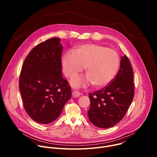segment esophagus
Masks as SVG:
<instances>
[{
	"label": "esophagus",
	"instance_id": "1",
	"mask_svg": "<svg viewBox=\"0 0 157 157\" xmlns=\"http://www.w3.org/2000/svg\"><path fill=\"white\" fill-rule=\"evenodd\" d=\"M81 95V93L78 91H74L72 93V96L73 98H78Z\"/></svg>",
	"mask_w": 157,
	"mask_h": 157
}]
</instances>
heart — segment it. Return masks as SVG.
<instances>
[{
  "label": "heart",
  "instance_id": "1",
  "mask_svg": "<svg viewBox=\"0 0 157 157\" xmlns=\"http://www.w3.org/2000/svg\"><path fill=\"white\" fill-rule=\"evenodd\" d=\"M64 75L72 78L81 73L86 67L87 76H76L71 80L75 87H85L90 84L97 88L108 85L116 77L120 65L117 53L97 44H85L75 52H66L61 59Z\"/></svg>",
  "mask_w": 157,
  "mask_h": 157
}]
</instances>
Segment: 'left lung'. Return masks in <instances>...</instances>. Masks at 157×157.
<instances>
[{
    "mask_svg": "<svg viewBox=\"0 0 157 157\" xmlns=\"http://www.w3.org/2000/svg\"><path fill=\"white\" fill-rule=\"evenodd\" d=\"M133 70L125 55L121 58L120 69L111 82L89 94V121L95 126L106 128L114 126L125 116L134 96Z\"/></svg>",
    "mask_w": 157,
    "mask_h": 157,
    "instance_id": "8db88e82",
    "label": "left lung"
}]
</instances>
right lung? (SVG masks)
Returning <instances> with one entry per match:
<instances>
[{"mask_svg":"<svg viewBox=\"0 0 157 157\" xmlns=\"http://www.w3.org/2000/svg\"><path fill=\"white\" fill-rule=\"evenodd\" d=\"M62 50L60 38H50L33 48L22 66L19 89L24 109L40 124L55 121L71 98V87L62 75Z\"/></svg>","mask_w":157,"mask_h":157,"instance_id":"right-lung-1","label":"right lung"}]
</instances>
